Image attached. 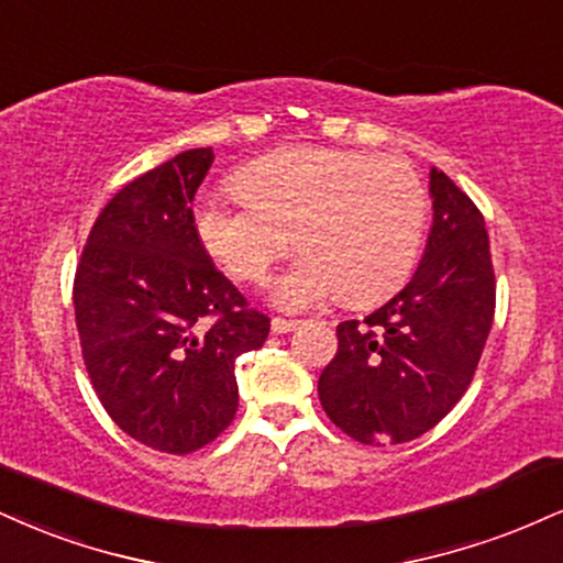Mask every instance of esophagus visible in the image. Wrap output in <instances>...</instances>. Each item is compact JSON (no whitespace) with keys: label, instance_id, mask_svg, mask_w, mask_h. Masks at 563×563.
<instances>
[{"label":"esophagus","instance_id":"1","mask_svg":"<svg viewBox=\"0 0 563 563\" xmlns=\"http://www.w3.org/2000/svg\"><path fill=\"white\" fill-rule=\"evenodd\" d=\"M296 324H299V322L283 320V317H275V320L269 322V328H273L275 335H283V333H290V330H296Z\"/></svg>","mask_w":563,"mask_h":563}]
</instances>
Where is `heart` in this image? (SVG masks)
Segmentation results:
<instances>
[{"label":"heart","instance_id":"heart-1","mask_svg":"<svg viewBox=\"0 0 563 563\" xmlns=\"http://www.w3.org/2000/svg\"><path fill=\"white\" fill-rule=\"evenodd\" d=\"M239 194L201 196L196 230L239 280H262L294 243L303 249L273 283L286 309L341 296L351 307L385 299L409 277L428 222V191L396 157L290 146L235 175Z\"/></svg>","mask_w":563,"mask_h":563}]
</instances>
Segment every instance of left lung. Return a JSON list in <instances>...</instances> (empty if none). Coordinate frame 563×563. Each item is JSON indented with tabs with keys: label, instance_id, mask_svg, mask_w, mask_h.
I'll return each mask as SVG.
<instances>
[{
	"label": "left lung",
	"instance_id": "obj_1",
	"mask_svg": "<svg viewBox=\"0 0 563 563\" xmlns=\"http://www.w3.org/2000/svg\"><path fill=\"white\" fill-rule=\"evenodd\" d=\"M432 228L411 280L362 322L338 324V354L317 393L324 415L364 445L435 428L470 388L496 311L485 220L432 167Z\"/></svg>",
	"mask_w": 563,
	"mask_h": 563
}]
</instances>
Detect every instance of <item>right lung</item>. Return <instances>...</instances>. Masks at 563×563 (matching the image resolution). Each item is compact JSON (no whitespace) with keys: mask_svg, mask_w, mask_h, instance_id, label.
Instances as JSON below:
<instances>
[{"mask_svg":"<svg viewBox=\"0 0 563 563\" xmlns=\"http://www.w3.org/2000/svg\"><path fill=\"white\" fill-rule=\"evenodd\" d=\"M212 162L209 146L188 148L120 188L88 233L73 286L101 406L133 440L175 456L233 422L235 358L269 333L196 230L191 205Z\"/></svg>","mask_w":563,"mask_h":563,"instance_id":"1","label":"right lung"}]
</instances>
